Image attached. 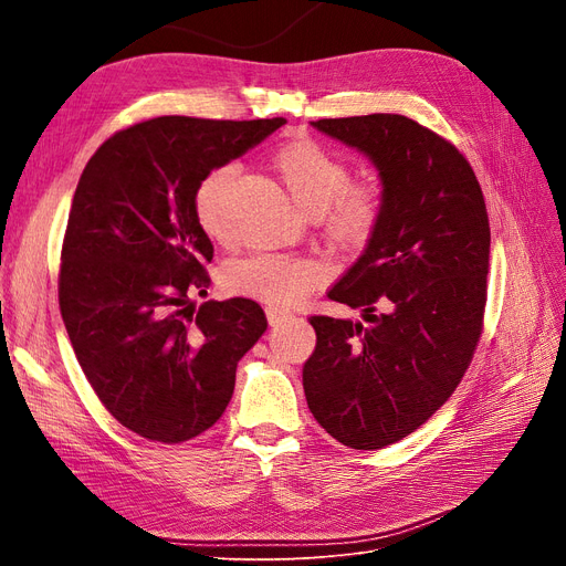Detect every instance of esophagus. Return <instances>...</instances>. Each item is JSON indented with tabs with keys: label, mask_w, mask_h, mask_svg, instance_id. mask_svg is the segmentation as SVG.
<instances>
[{
	"label": "esophagus",
	"mask_w": 566,
	"mask_h": 566,
	"mask_svg": "<svg viewBox=\"0 0 566 566\" xmlns=\"http://www.w3.org/2000/svg\"><path fill=\"white\" fill-rule=\"evenodd\" d=\"M265 318H268V323H271L273 328H275V325L289 321L291 314H289L286 310H280V307H265Z\"/></svg>",
	"instance_id": "obj_1"
}]
</instances>
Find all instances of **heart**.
Here are the masks:
<instances>
[{"label":"heart","instance_id":"1","mask_svg":"<svg viewBox=\"0 0 566 566\" xmlns=\"http://www.w3.org/2000/svg\"><path fill=\"white\" fill-rule=\"evenodd\" d=\"M275 169L293 203L307 216H318L325 235L344 250L367 243L380 201L369 186H348V165L314 139H293L275 154ZM233 181L231 167H218L201 178L195 190V218L199 229L220 241L227 229V197ZM328 280L325 265L291 254H252L227 263L222 286L231 295L291 307Z\"/></svg>","mask_w":566,"mask_h":566}]
</instances>
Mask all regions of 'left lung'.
I'll return each mask as SVG.
<instances>
[{
  "instance_id": "obj_1",
  "label": "left lung",
  "mask_w": 566,
  "mask_h": 566,
  "mask_svg": "<svg viewBox=\"0 0 566 566\" xmlns=\"http://www.w3.org/2000/svg\"><path fill=\"white\" fill-rule=\"evenodd\" d=\"M380 178L363 256L328 298L369 325L312 316L303 388L316 422L353 450H380L452 397L482 335L491 229L482 188L448 139L401 114L318 118ZM380 308V313L375 310Z\"/></svg>"
}]
</instances>
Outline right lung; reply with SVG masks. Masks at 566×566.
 I'll list each match as a JSON object with an SVG mask.
<instances>
[{
    "label": "right lung",
    "mask_w": 566,
    "mask_h": 566,
    "mask_svg": "<svg viewBox=\"0 0 566 566\" xmlns=\"http://www.w3.org/2000/svg\"><path fill=\"white\" fill-rule=\"evenodd\" d=\"M284 124L158 116L109 137L80 176L59 307L86 380L142 438L184 442L211 429L238 360L268 328L248 298L195 307L213 259L195 190Z\"/></svg>",
    "instance_id": "obj_1"
}]
</instances>
